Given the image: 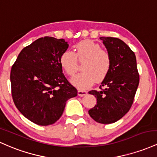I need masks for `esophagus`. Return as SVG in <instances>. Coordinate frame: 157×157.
Here are the masks:
<instances>
[{
    "label": "esophagus",
    "mask_w": 157,
    "mask_h": 157,
    "mask_svg": "<svg viewBox=\"0 0 157 157\" xmlns=\"http://www.w3.org/2000/svg\"><path fill=\"white\" fill-rule=\"evenodd\" d=\"M87 91L84 90H78V95L79 96H84L87 94Z\"/></svg>",
    "instance_id": "obj_1"
}]
</instances>
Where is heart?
<instances>
[{
  "label": "heart",
  "mask_w": 157,
  "mask_h": 157,
  "mask_svg": "<svg viewBox=\"0 0 157 157\" xmlns=\"http://www.w3.org/2000/svg\"><path fill=\"white\" fill-rule=\"evenodd\" d=\"M75 52L66 50L60 57V64L69 75L78 70V59H85L81 73L72 78V83L79 89H85L96 81L100 82L106 78L111 68V57L107 51L91 40H83L74 46Z\"/></svg>",
  "instance_id": "1"
}]
</instances>
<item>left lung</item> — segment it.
Returning <instances> with one entry per match:
<instances>
[{"label": "left lung", "mask_w": 157, "mask_h": 157, "mask_svg": "<svg viewBox=\"0 0 157 157\" xmlns=\"http://www.w3.org/2000/svg\"><path fill=\"white\" fill-rule=\"evenodd\" d=\"M111 57V68L98 90L89 91L97 100L89 115L101 124H111L121 119L133 105L140 75L134 52L117 38H100Z\"/></svg>", "instance_id": "1"}]
</instances>
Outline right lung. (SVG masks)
<instances>
[{"instance_id":"1","label":"right lung","mask_w":157,"mask_h":157,"mask_svg":"<svg viewBox=\"0 0 157 157\" xmlns=\"http://www.w3.org/2000/svg\"><path fill=\"white\" fill-rule=\"evenodd\" d=\"M69 44L64 39L40 38L21 51L10 73L12 96L18 110L38 125L59 120L66 101L76 88L62 73L61 54Z\"/></svg>"}]
</instances>
